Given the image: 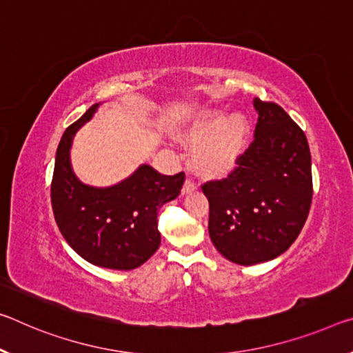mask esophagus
Returning <instances> with one entry per match:
<instances>
[{"mask_svg": "<svg viewBox=\"0 0 353 353\" xmlns=\"http://www.w3.org/2000/svg\"><path fill=\"white\" fill-rule=\"evenodd\" d=\"M194 190H196V183H194L192 179H187L185 183H183V187H182V193L188 194V193L194 192Z\"/></svg>", "mask_w": 353, "mask_h": 353, "instance_id": "obj_1", "label": "esophagus"}]
</instances>
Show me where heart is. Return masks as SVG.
<instances>
[{"label": "heart", "instance_id": "b5f03b06", "mask_svg": "<svg viewBox=\"0 0 353 353\" xmlns=\"http://www.w3.org/2000/svg\"><path fill=\"white\" fill-rule=\"evenodd\" d=\"M179 138L193 144L190 160L201 177L223 179L239 166L250 138V122L242 113L221 108L198 111L181 130Z\"/></svg>", "mask_w": 353, "mask_h": 353}]
</instances>
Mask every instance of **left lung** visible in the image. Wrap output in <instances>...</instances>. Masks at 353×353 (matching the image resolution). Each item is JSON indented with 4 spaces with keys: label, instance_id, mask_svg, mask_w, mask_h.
<instances>
[{
    "label": "left lung",
    "instance_id": "8db88e82",
    "mask_svg": "<svg viewBox=\"0 0 353 353\" xmlns=\"http://www.w3.org/2000/svg\"><path fill=\"white\" fill-rule=\"evenodd\" d=\"M254 141L225 181L203 185L209 236L228 261L254 265L295 242L312 199L311 154L301 128L281 106L253 100Z\"/></svg>",
    "mask_w": 353,
    "mask_h": 353
}]
</instances>
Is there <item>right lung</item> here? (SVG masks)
<instances>
[{
	"instance_id": "1",
	"label": "right lung",
	"mask_w": 353,
	"mask_h": 353,
	"mask_svg": "<svg viewBox=\"0 0 353 353\" xmlns=\"http://www.w3.org/2000/svg\"><path fill=\"white\" fill-rule=\"evenodd\" d=\"M100 105H92L61 138L52 182L53 214L65 242L83 259L111 270H133L159 250V209L181 194L185 174L163 176L143 163L114 185L81 182L72 168V141Z\"/></svg>"
}]
</instances>
